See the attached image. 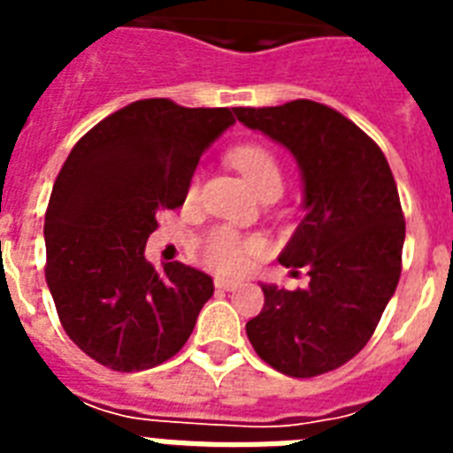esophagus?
<instances>
[{
    "label": "esophagus",
    "mask_w": 453,
    "mask_h": 453,
    "mask_svg": "<svg viewBox=\"0 0 453 453\" xmlns=\"http://www.w3.org/2000/svg\"><path fill=\"white\" fill-rule=\"evenodd\" d=\"M213 287L219 291H234L240 287V282H234V280H226V277H216L213 280Z\"/></svg>",
    "instance_id": "obj_1"
}]
</instances>
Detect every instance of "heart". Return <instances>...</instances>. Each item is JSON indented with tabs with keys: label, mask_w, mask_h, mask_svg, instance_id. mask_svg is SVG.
I'll use <instances>...</instances> for the list:
<instances>
[{
	"label": "heart",
	"mask_w": 453,
	"mask_h": 453,
	"mask_svg": "<svg viewBox=\"0 0 453 453\" xmlns=\"http://www.w3.org/2000/svg\"><path fill=\"white\" fill-rule=\"evenodd\" d=\"M227 159L242 176L247 178L249 185L258 195H263L270 188L282 190V166L277 162V157L273 155V150H268L265 145H240L227 155ZM197 192L199 180L192 178L190 185H188V199L197 197ZM265 251H268L265 242L256 234H240L230 227H216L202 244V261H204L206 268H211L213 273H220V275H242L251 268V263L265 256Z\"/></svg>",
	"instance_id": "1"
}]
</instances>
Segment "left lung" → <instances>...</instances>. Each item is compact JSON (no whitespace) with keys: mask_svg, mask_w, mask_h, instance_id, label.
I'll return each mask as SVG.
<instances>
[{"mask_svg":"<svg viewBox=\"0 0 453 453\" xmlns=\"http://www.w3.org/2000/svg\"><path fill=\"white\" fill-rule=\"evenodd\" d=\"M234 115L291 150L305 190V216L280 263L308 268V289L263 284L265 303L247 336L287 376L334 372L369 343L400 282L404 213L393 171L357 124L322 103L301 98Z\"/></svg>","mask_w":453,"mask_h":453,"instance_id":"left-lung-1","label":"left lung"}]
</instances>
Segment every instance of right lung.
<instances>
[{"label": "right lung", "mask_w": 453, "mask_h": 453, "mask_svg": "<svg viewBox=\"0 0 453 453\" xmlns=\"http://www.w3.org/2000/svg\"><path fill=\"white\" fill-rule=\"evenodd\" d=\"M234 124L230 108L129 103L77 141L44 219L46 284L73 343L115 372H143L190 338L211 277L185 263L157 270L145 242L183 206L202 152Z\"/></svg>", "instance_id": "1"}]
</instances>
